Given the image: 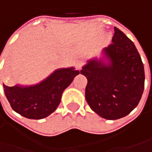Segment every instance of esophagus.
Masks as SVG:
<instances>
[{
    "instance_id": "esophagus-1",
    "label": "esophagus",
    "mask_w": 152,
    "mask_h": 152,
    "mask_svg": "<svg viewBox=\"0 0 152 152\" xmlns=\"http://www.w3.org/2000/svg\"><path fill=\"white\" fill-rule=\"evenodd\" d=\"M83 66V61H80V60H77V61H75V67L76 68L78 69V70H80L81 69V67Z\"/></svg>"
}]
</instances>
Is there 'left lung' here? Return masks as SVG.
Wrapping results in <instances>:
<instances>
[{
  "mask_svg": "<svg viewBox=\"0 0 152 152\" xmlns=\"http://www.w3.org/2000/svg\"><path fill=\"white\" fill-rule=\"evenodd\" d=\"M112 41L102 50L104 57L89 60L80 73L88 80L85 99L91 109L103 118L115 120L137 107L144 91L145 71L134 44L116 27Z\"/></svg>",
  "mask_w": 152,
  "mask_h": 152,
  "instance_id": "8db88e82",
  "label": "left lung"
}]
</instances>
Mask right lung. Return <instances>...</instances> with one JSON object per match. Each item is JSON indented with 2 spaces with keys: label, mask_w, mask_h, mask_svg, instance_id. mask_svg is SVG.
I'll return each instance as SVG.
<instances>
[{
  "label": "right lung",
  "mask_w": 152,
  "mask_h": 152,
  "mask_svg": "<svg viewBox=\"0 0 152 152\" xmlns=\"http://www.w3.org/2000/svg\"><path fill=\"white\" fill-rule=\"evenodd\" d=\"M79 73L73 67L59 68L37 85L9 87L3 84L4 92L16 113L27 118L42 119L57 108L62 92Z\"/></svg>",
  "instance_id": "right-lung-1"
}]
</instances>
